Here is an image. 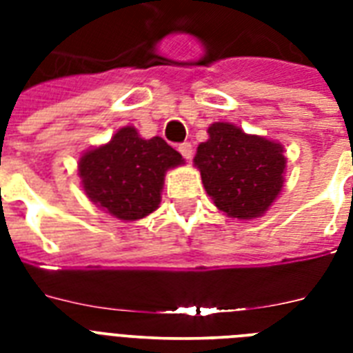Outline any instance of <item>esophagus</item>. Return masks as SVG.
<instances>
[{
  "instance_id": "34e87169",
  "label": "esophagus",
  "mask_w": 353,
  "mask_h": 353,
  "mask_svg": "<svg viewBox=\"0 0 353 353\" xmlns=\"http://www.w3.org/2000/svg\"><path fill=\"white\" fill-rule=\"evenodd\" d=\"M179 152H181V155L185 157V159H192L194 150H192V144H190V143L179 144Z\"/></svg>"
}]
</instances>
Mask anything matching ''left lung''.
<instances>
[{
    "label": "left lung",
    "instance_id": "1",
    "mask_svg": "<svg viewBox=\"0 0 353 353\" xmlns=\"http://www.w3.org/2000/svg\"><path fill=\"white\" fill-rule=\"evenodd\" d=\"M207 133L194 165L216 207L238 220L265 214L284 187L282 144L249 135L231 122H214Z\"/></svg>",
    "mask_w": 353,
    "mask_h": 353
}]
</instances>
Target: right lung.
Masks as SVG:
<instances>
[{
    "label": "right lung",
    "mask_w": 353,
    "mask_h": 353,
    "mask_svg": "<svg viewBox=\"0 0 353 353\" xmlns=\"http://www.w3.org/2000/svg\"><path fill=\"white\" fill-rule=\"evenodd\" d=\"M181 154L161 137L143 139L133 126L88 150L79 161L85 196L99 209L124 221L141 220L161 203L165 174L183 165Z\"/></svg>",
    "instance_id": "add662e5"
}]
</instances>
